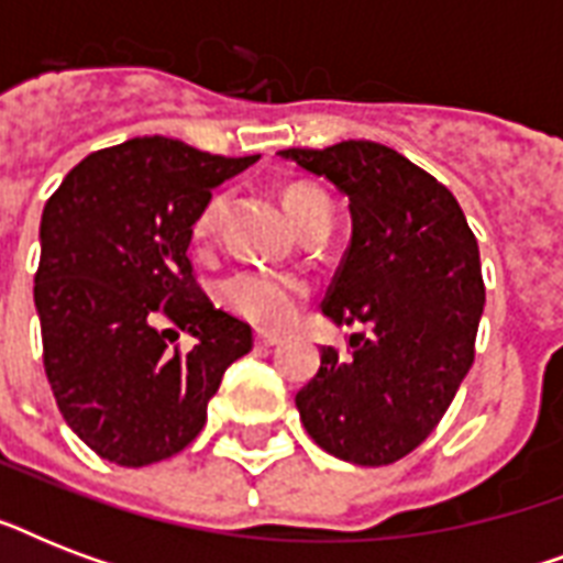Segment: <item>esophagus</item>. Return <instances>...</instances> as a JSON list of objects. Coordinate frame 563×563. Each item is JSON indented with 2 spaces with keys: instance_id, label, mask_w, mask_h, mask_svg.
<instances>
[{
  "instance_id": "esophagus-1",
  "label": "esophagus",
  "mask_w": 563,
  "mask_h": 563,
  "mask_svg": "<svg viewBox=\"0 0 563 563\" xmlns=\"http://www.w3.org/2000/svg\"><path fill=\"white\" fill-rule=\"evenodd\" d=\"M277 342H280V339H277V335H272V333H256L254 335L256 347H274Z\"/></svg>"
}]
</instances>
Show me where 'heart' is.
I'll list each match as a JSON object with an SVG mask.
<instances>
[{"label":"heart","instance_id":"b5f03b06","mask_svg":"<svg viewBox=\"0 0 563 563\" xmlns=\"http://www.w3.org/2000/svg\"><path fill=\"white\" fill-rule=\"evenodd\" d=\"M286 210L291 221L298 224L300 233L330 224V198L312 184H291L283 192ZM230 195L212 192L207 201L198 207L192 219V239L195 242H207L212 233L219 230L224 212H228ZM309 283L295 274L265 272V268H242L224 277L219 286L221 303L233 312V316L245 318L251 324L265 327V330H277L286 327L291 318L298 316L300 303L307 300Z\"/></svg>","mask_w":563,"mask_h":563}]
</instances>
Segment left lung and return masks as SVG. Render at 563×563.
I'll list each match as a JSON object with an SVG mask.
<instances>
[{"label":"left lung","mask_w":563,"mask_h":563,"mask_svg":"<svg viewBox=\"0 0 563 563\" xmlns=\"http://www.w3.org/2000/svg\"><path fill=\"white\" fill-rule=\"evenodd\" d=\"M351 201L353 236L324 298L335 324H368L351 351L321 347L298 391L318 446L362 467L400 462L441 423L476 356L479 245L453 192L388 145L286 148Z\"/></svg>","instance_id":"8db88e82"}]
</instances>
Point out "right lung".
Listing matches in <instances>:
<instances>
[{"label":"right lung","instance_id":"add662e5","mask_svg":"<svg viewBox=\"0 0 563 563\" xmlns=\"http://www.w3.org/2000/svg\"><path fill=\"white\" fill-rule=\"evenodd\" d=\"M254 161L136 136L84 157L43 207V368L69 429L108 462L145 467L192 444L224 371L254 347L187 256L198 207ZM172 325L196 335L189 352Z\"/></svg>","mask_w":563,"mask_h":563}]
</instances>
